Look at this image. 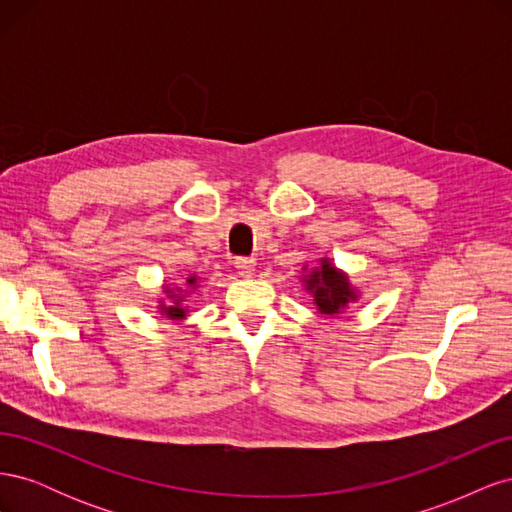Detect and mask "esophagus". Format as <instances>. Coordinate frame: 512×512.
Segmentation results:
<instances>
[{
	"mask_svg": "<svg viewBox=\"0 0 512 512\" xmlns=\"http://www.w3.org/2000/svg\"><path fill=\"white\" fill-rule=\"evenodd\" d=\"M235 267H237L239 275H243V277H252V275H254V271H256V260H254V258H245V256H241V258H237V260H235Z\"/></svg>",
	"mask_w": 512,
	"mask_h": 512,
	"instance_id": "esophagus-1",
	"label": "esophagus"
}]
</instances>
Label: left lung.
<instances>
[{
	"label": "left lung",
	"instance_id": "1",
	"mask_svg": "<svg viewBox=\"0 0 512 512\" xmlns=\"http://www.w3.org/2000/svg\"><path fill=\"white\" fill-rule=\"evenodd\" d=\"M303 282L305 290L314 297L318 312L324 316L342 314L348 303L359 299V292L352 288L348 275L335 269L329 258H322L320 267L305 275Z\"/></svg>",
	"mask_w": 512,
	"mask_h": 512
}]
</instances>
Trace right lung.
<instances>
[{
    "mask_svg": "<svg viewBox=\"0 0 512 512\" xmlns=\"http://www.w3.org/2000/svg\"><path fill=\"white\" fill-rule=\"evenodd\" d=\"M196 280H198L196 275H190V277H185V284H188L190 288H196ZM164 292L168 294L170 305H160V312H162L166 318H170V320H183V318H185V307L181 305L183 297H179V294H175L170 288H166Z\"/></svg>",
    "mask_w": 512,
    "mask_h": 512,
    "instance_id": "add662e5",
    "label": "right lung"
}]
</instances>
